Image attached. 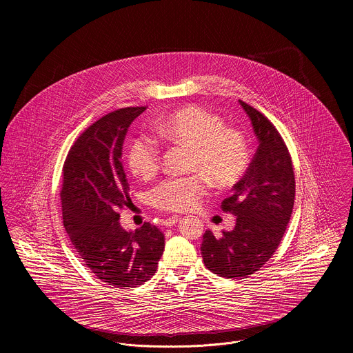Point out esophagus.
<instances>
[{
    "label": "esophagus",
    "instance_id": "obj_1",
    "mask_svg": "<svg viewBox=\"0 0 353 353\" xmlns=\"http://www.w3.org/2000/svg\"><path fill=\"white\" fill-rule=\"evenodd\" d=\"M180 221H181L180 216H172V218H168V219L163 221V226L165 228H172V226H176Z\"/></svg>",
    "mask_w": 353,
    "mask_h": 353
}]
</instances>
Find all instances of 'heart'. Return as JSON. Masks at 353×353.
Masks as SVG:
<instances>
[{
    "label": "heart",
    "instance_id": "b5f03b06",
    "mask_svg": "<svg viewBox=\"0 0 353 353\" xmlns=\"http://www.w3.org/2000/svg\"><path fill=\"white\" fill-rule=\"evenodd\" d=\"M158 131L168 141L192 148L190 170L201 174L173 177L150 191L154 207L185 212L207 194L208 180L218 188L236 184L250 162L247 139L236 128L225 127L223 120L198 106H187L163 117ZM131 172L143 180L154 177L161 166V150L157 142L146 137H135L127 149Z\"/></svg>",
    "mask_w": 353,
    "mask_h": 353
}]
</instances>
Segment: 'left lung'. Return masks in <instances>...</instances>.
I'll use <instances>...</instances> for the list:
<instances>
[{"label": "left lung", "mask_w": 353, "mask_h": 353, "mask_svg": "<svg viewBox=\"0 0 353 353\" xmlns=\"http://www.w3.org/2000/svg\"><path fill=\"white\" fill-rule=\"evenodd\" d=\"M259 141L245 174L221 208L236 216L232 230H207L201 244L205 267L223 278H243L261 268L275 253L294 203V174L288 148L271 121L239 100Z\"/></svg>", "instance_id": "left-lung-1"}]
</instances>
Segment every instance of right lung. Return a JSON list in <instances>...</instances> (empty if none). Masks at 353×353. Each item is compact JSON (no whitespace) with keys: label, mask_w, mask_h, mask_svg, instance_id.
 I'll return each mask as SVG.
<instances>
[{"label":"right lung","mask_w":353,"mask_h":353,"mask_svg":"<svg viewBox=\"0 0 353 353\" xmlns=\"http://www.w3.org/2000/svg\"><path fill=\"white\" fill-rule=\"evenodd\" d=\"M146 108L112 112L86 128L71 146L63 169L64 228L85 265L103 282L132 288L149 281L163 254L165 236L145 222L135 230L120 223L130 184L123 142L131 123Z\"/></svg>","instance_id":"right-lung-1"}]
</instances>
